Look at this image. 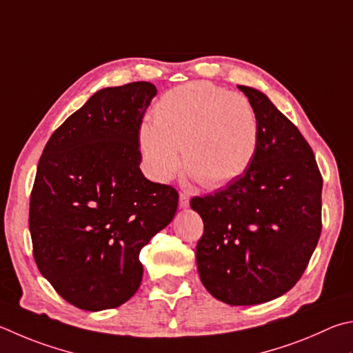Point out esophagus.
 I'll return each instance as SVG.
<instances>
[{
    "mask_svg": "<svg viewBox=\"0 0 353 353\" xmlns=\"http://www.w3.org/2000/svg\"><path fill=\"white\" fill-rule=\"evenodd\" d=\"M179 205H181V208H187L190 205V194L181 193V196H179Z\"/></svg>",
    "mask_w": 353,
    "mask_h": 353,
    "instance_id": "obj_1",
    "label": "esophagus"
}]
</instances>
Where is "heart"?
<instances>
[{"label": "heart", "mask_w": 353, "mask_h": 353, "mask_svg": "<svg viewBox=\"0 0 353 353\" xmlns=\"http://www.w3.org/2000/svg\"><path fill=\"white\" fill-rule=\"evenodd\" d=\"M253 106L238 94L207 81L170 89L154 108V125L139 128L148 174L165 182L183 166L199 183L221 188L248 168L258 146Z\"/></svg>", "instance_id": "obj_1"}]
</instances>
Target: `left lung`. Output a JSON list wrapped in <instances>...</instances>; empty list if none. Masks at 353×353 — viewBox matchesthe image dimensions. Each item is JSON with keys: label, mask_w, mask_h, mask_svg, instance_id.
I'll use <instances>...</instances> for the list:
<instances>
[{"label": "left lung", "mask_w": 353, "mask_h": 353, "mask_svg": "<svg viewBox=\"0 0 353 353\" xmlns=\"http://www.w3.org/2000/svg\"><path fill=\"white\" fill-rule=\"evenodd\" d=\"M238 88L258 119L254 157L225 188L190 205L203 221L202 284L222 303L254 305L290 290L309 265L323 228V176L303 134L267 95Z\"/></svg>", "instance_id": "8db88e82"}]
</instances>
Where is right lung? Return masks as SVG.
Returning <instances> with one entry per match:
<instances>
[{"mask_svg": "<svg viewBox=\"0 0 353 353\" xmlns=\"http://www.w3.org/2000/svg\"><path fill=\"white\" fill-rule=\"evenodd\" d=\"M156 94L148 81L95 92L57 128L38 162L29 208L34 259L79 309L126 303L142 283L140 250L176 214V188L139 168V128Z\"/></svg>", "mask_w": 353, "mask_h": 353, "instance_id": "1", "label": "right lung"}]
</instances>
